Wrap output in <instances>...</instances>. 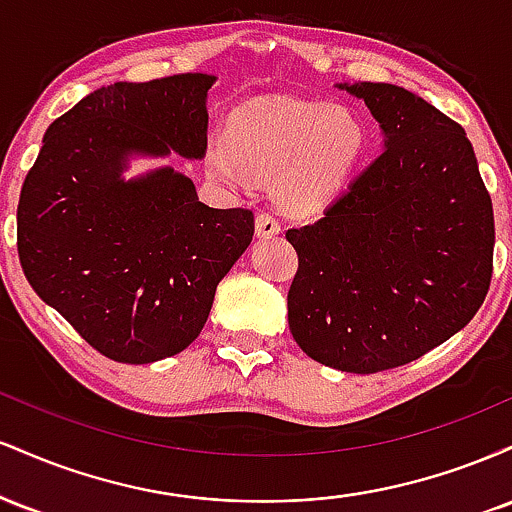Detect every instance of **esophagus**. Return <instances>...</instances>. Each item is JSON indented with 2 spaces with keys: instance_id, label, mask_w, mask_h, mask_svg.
I'll return each instance as SVG.
<instances>
[{
  "instance_id": "obj_1",
  "label": "esophagus",
  "mask_w": 512,
  "mask_h": 512,
  "mask_svg": "<svg viewBox=\"0 0 512 512\" xmlns=\"http://www.w3.org/2000/svg\"><path fill=\"white\" fill-rule=\"evenodd\" d=\"M255 231H257V238L279 236L281 223L274 214H269V211H262V214H257V219H255Z\"/></svg>"
}]
</instances>
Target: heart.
I'll list each match as a JSON object with an SVG mask.
<instances>
[{
	"label": "heart",
	"instance_id": "heart-1",
	"mask_svg": "<svg viewBox=\"0 0 512 512\" xmlns=\"http://www.w3.org/2000/svg\"><path fill=\"white\" fill-rule=\"evenodd\" d=\"M363 151L366 127L354 110L260 96L233 110L226 139L209 146L207 168L228 187H245L250 175H276L281 204L296 214H315L342 192Z\"/></svg>",
	"mask_w": 512,
	"mask_h": 512
}]
</instances>
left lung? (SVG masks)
Instances as JSON below:
<instances>
[{"label": "left lung", "mask_w": 512, "mask_h": 512, "mask_svg": "<svg viewBox=\"0 0 512 512\" xmlns=\"http://www.w3.org/2000/svg\"><path fill=\"white\" fill-rule=\"evenodd\" d=\"M368 105L383 154L320 221L286 231L298 252L293 339L313 361L378 373L448 342L484 303L493 207L464 129L392 84H339Z\"/></svg>", "instance_id": "1"}]
</instances>
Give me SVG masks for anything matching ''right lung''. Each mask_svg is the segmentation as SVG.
Listing matches in <instances>:
<instances>
[{
    "label": "right lung",
    "mask_w": 512,
    "mask_h": 512,
    "mask_svg": "<svg viewBox=\"0 0 512 512\" xmlns=\"http://www.w3.org/2000/svg\"><path fill=\"white\" fill-rule=\"evenodd\" d=\"M214 81L175 74L88 93L48 127L21 187L28 284L117 363H154L195 342L255 233L252 211L207 207L173 166L125 178L132 158H204Z\"/></svg>",
    "instance_id": "add662e5"
}]
</instances>
